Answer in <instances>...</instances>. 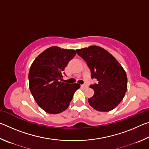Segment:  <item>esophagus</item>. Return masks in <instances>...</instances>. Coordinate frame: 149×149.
<instances>
[{
  "mask_svg": "<svg viewBox=\"0 0 149 149\" xmlns=\"http://www.w3.org/2000/svg\"><path fill=\"white\" fill-rule=\"evenodd\" d=\"M81 87L84 88V89H86V88H87V85H81Z\"/></svg>",
  "mask_w": 149,
  "mask_h": 149,
  "instance_id": "1",
  "label": "esophagus"
}]
</instances>
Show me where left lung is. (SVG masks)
I'll use <instances>...</instances> for the list:
<instances>
[{
	"instance_id": "left-lung-1",
	"label": "left lung",
	"mask_w": 149,
	"mask_h": 149,
	"mask_svg": "<svg viewBox=\"0 0 149 149\" xmlns=\"http://www.w3.org/2000/svg\"><path fill=\"white\" fill-rule=\"evenodd\" d=\"M86 62L97 84L90 85L94 95L88 99L90 106L100 112H109L120 104L127 89V77L118 60L107 50L98 46L76 50Z\"/></svg>"
}]
</instances>
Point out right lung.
Here are the masks:
<instances>
[{
    "label": "right lung",
    "instance_id": "right-lung-1",
    "mask_svg": "<svg viewBox=\"0 0 149 149\" xmlns=\"http://www.w3.org/2000/svg\"><path fill=\"white\" fill-rule=\"evenodd\" d=\"M76 54L73 49L51 47L40 54L30 67L29 87L34 99L49 114H58L66 110L78 84L62 82L63 72Z\"/></svg>",
    "mask_w": 149,
    "mask_h": 149
}]
</instances>
